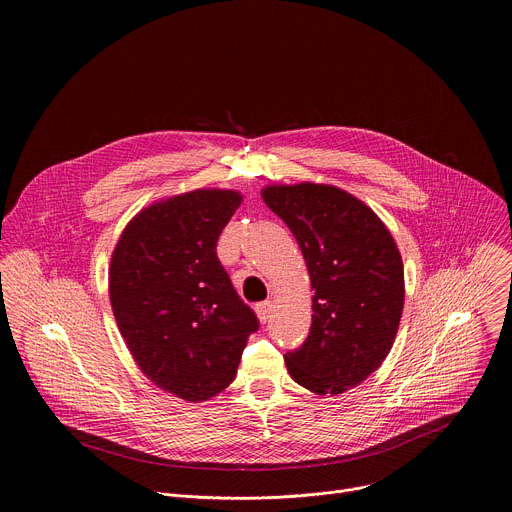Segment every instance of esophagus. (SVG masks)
Returning <instances> with one entry per match:
<instances>
[{
  "mask_svg": "<svg viewBox=\"0 0 512 512\" xmlns=\"http://www.w3.org/2000/svg\"><path fill=\"white\" fill-rule=\"evenodd\" d=\"M271 308H273V304H271L269 300H267V302L257 304L255 312H257V318H259V322H261V324H265V322L269 320V316H271Z\"/></svg>",
  "mask_w": 512,
  "mask_h": 512,
  "instance_id": "34e87169",
  "label": "esophagus"
}]
</instances>
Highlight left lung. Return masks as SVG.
<instances>
[{
    "label": "left lung",
    "mask_w": 512,
    "mask_h": 512,
    "mask_svg": "<svg viewBox=\"0 0 512 512\" xmlns=\"http://www.w3.org/2000/svg\"><path fill=\"white\" fill-rule=\"evenodd\" d=\"M263 202L294 233L308 265L312 326L285 354L298 385L340 395L367 381L393 348L403 304V259L371 206L330 184H271Z\"/></svg>",
    "instance_id": "1"
}]
</instances>
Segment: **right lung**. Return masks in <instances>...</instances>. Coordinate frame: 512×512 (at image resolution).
Listing matches in <instances>:
<instances>
[{
  "mask_svg": "<svg viewBox=\"0 0 512 512\" xmlns=\"http://www.w3.org/2000/svg\"><path fill=\"white\" fill-rule=\"evenodd\" d=\"M237 190L202 188L141 208L109 267L119 332L158 389L200 403L225 391L259 328L216 257V241L241 206Z\"/></svg>",
  "mask_w": 512,
  "mask_h": 512,
  "instance_id": "1",
  "label": "right lung"
}]
</instances>
